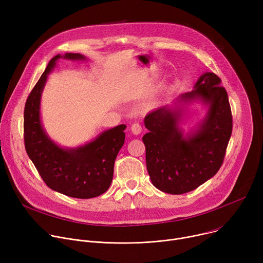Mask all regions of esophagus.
<instances>
[{
  "instance_id": "obj_1",
  "label": "esophagus",
  "mask_w": 263,
  "mask_h": 263,
  "mask_svg": "<svg viewBox=\"0 0 263 263\" xmlns=\"http://www.w3.org/2000/svg\"><path fill=\"white\" fill-rule=\"evenodd\" d=\"M131 131L134 135H138L141 133V126L138 124V123H134L132 126H131Z\"/></svg>"
}]
</instances>
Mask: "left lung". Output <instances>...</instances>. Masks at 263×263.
Wrapping results in <instances>:
<instances>
[{"label": "left lung", "mask_w": 263, "mask_h": 263, "mask_svg": "<svg viewBox=\"0 0 263 263\" xmlns=\"http://www.w3.org/2000/svg\"><path fill=\"white\" fill-rule=\"evenodd\" d=\"M220 83L215 73L204 72L192 91L145 117L147 169L162 192L187 193L220 169L233 127L228 93ZM195 101L206 106L207 113L195 130L184 135L180 128L184 108Z\"/></svg>", "instance_id": "obj_1"}]
</instances>
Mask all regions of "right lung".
<instances>
[{
    "instance_id": "right-lung-1",
    "label": "right lung",
    "mask_w": 263,
    "mask_h": 263,
    "mask_svg": "<svg viewBox=\"0 0 263 263\" xmlns=\"http://www.w3.org/2000/svg\"><path fill=\"white\" fill-rule=\"evenodd\" d=\"M85 61L80 53L52 58L33 87L24 110V140L26 152L41 177L51 190L69 197L87 199L109 189L115 158L125 142V125L102 132L77 148H63L46 133L41 121V99L48 74L60 59Z\"/></svg>"
}]
</instances>
